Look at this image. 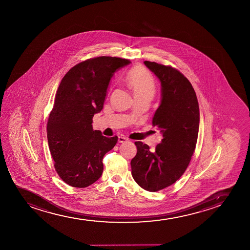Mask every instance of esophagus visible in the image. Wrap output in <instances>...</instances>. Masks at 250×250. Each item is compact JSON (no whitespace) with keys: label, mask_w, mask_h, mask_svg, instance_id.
Here are the masks:
<instances>
[{"label":"esophagus","mask_w":250,"mask_h":250,"mask_svg":"<svg viewBox=\"0 0 250 250\" xmlns=\"http://www.w3.org/2000/svg\"><path fill=\"white\" fill-rule=\"evenodd\" d=\"M127 140H128V139L125 138V137H122V136L118 137V142L121 143V144H122V143H125V142H127Z\"/></svg>","instance_id":"34e87169"}]
</instances>
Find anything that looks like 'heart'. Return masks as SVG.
<instances>
[{"label":"heart","mask_w":250,"mask_h":250,"mask_svg":"<svg viewBox=\"0 0 250 250\" xmlns=\"http://www.w3.org/2000/svg\"><path fill=\"white\" fill-rule=\"evenodd\" d=\"M126 82L132 88L135 98H149L152 99L156 92L154 78L144 68H135L126 75Z\"/></svg>","instance_id":"1"}]
</instances>
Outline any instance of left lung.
I'll return each mask as SVG.
<instances>
[{
    "label": "left lung",
    "instance_id": "left-lung-1",
    "mask_svg": "<svg viewBox=\"0 0 250 250\" xmlns=\"http://www.w3.org/2000/svg\"><path fill=\"white\" fill-rule=\"evenodd\" d=\"M144 64L161 82L162 99L152 125L163 139L153 150L135 142L138 151L131 168L141 188L157 192L174 184L189 164L198 140L199 106L192 84L178 70L149 61Z\"/></svg>",
    "mask_w": 250,
    "mask_h": 250
}]
</instances>
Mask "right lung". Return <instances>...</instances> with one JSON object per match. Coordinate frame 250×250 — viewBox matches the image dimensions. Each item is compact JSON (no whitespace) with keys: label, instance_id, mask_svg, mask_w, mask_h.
<instances>
[{"label":"right lung","instance_id":"1","mask_svg":"<svg viewBox=\"0 0 250 250\" xmlns=\"http://www.w3.org/2000/svg\"><path fill=\"white\" fill-rule=\"evenodd\" d=\"M131 62L98 57L77 64L58 86L46 132L49 149L58 175L74 188H86L99 179L103 158L118 137L106 138L92 128V118L104 107L110 80Z\"/></svg>","mask_w":250,"mask_h":250}]
</instances>
